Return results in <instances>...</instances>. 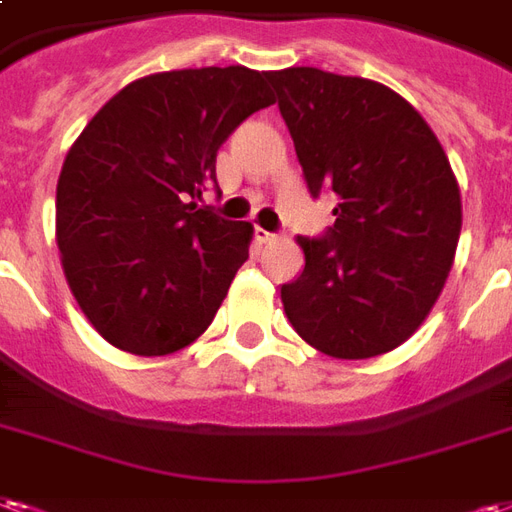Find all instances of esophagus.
Segmentation results:
<instances>
[{
    "mask_svg": "<svg viewBox=\"0 0 512 512\" xmlns=\"http://www.w3.org/2000/svg\"><path fill=\"white\" fill-rule=\"evenodd\" d=\"M274 233H268V230H263V227H255V241L260 246L263 244H271V241H274Z\"/></svg>",
    "mask_w": 512,
    "mask_h": 512,
    "instance_id": "1",
    "label": "esophagus"
}]
</instances>
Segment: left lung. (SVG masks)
<instances>
[{"label":"left lung","mask_w":512,"mask_h":512,"mask_svg":"<svg viewBox=\"0 0 512 512\" xmlns=\"http://www.w3.org/2000/svg\"><path fill=\"white\" fill-rule=\"evenodd\" d=\"M312 198L333 222L298 236L306 266L282 285L298 336L333 358H374L410 339L442 293L461 233L445 151L410 102L369 78L317 67L266 73Z\"/></svg>","instance_id":"obj_1"}]
</instances>
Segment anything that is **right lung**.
Masks as SVG:
<instances>
[{"mask_svg":"<svg viewBox=\"0 0 512 512\" xmlns=\"http://www.w3.org/2000/svg\"><path fill=\"white\" fill-rule=\"evenodd\" d=\"M274 102L266 73L146 75L102 105L64 157L56 244L75 301L105 342L168 355L206 331L249 257L252 225L198 208L217 151Z\"/></svg>","mask_w":512,"mask_h":512,"instance_id":"obj_1","label":"right lung"}]
</instances>
